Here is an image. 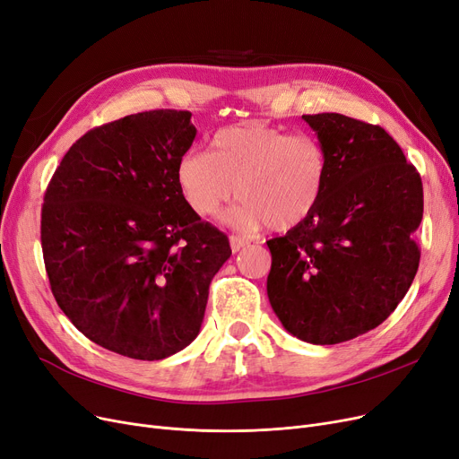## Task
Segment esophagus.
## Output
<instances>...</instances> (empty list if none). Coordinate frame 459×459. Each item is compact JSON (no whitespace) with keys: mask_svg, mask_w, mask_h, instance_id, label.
<instances>
[{"mask_svg":"<svg viewBox=\"0 0 459 459\" xmlns=\"http://www.w3.org/2000/svg\"><path fill=\"white\" fill-rule=\"evenodd\" d=\"M229 240H230V247H232V251H234V253L242 251V249L249 244V242L246 240V238H242V236H230Z\"/></svg>","mask_w":459,"mask_h":459,"instance_id":"1","label":"esophagus"}]
</instances>
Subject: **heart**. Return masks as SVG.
Returning a JSON list of instances; mask_svg holds the SVG:
<instances>
[{"label": "heart", "mask_w": 459, "mask_h": 459, "mask_svg": "<svg viewBox=\"0 0 459 459\" xmlns=\"http://www.w3.org/2000/svg\"><path fill=\"white\" fill-rule=\"evenodd\" d=\"M326 178L328 157L315 136L263 124L217 131L210 155L187 152L176 167L178 187L198 217L215 215L236 191L240 203L227 219L244 230L306 223L321 203Z\"/></svg>", "instance_id": "obj_1"}]
</instances>
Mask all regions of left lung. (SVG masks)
<instances>
[{
  "label": "left lung",
  "instance_id": "1",
  "mask_svg": "<svg viewBox=\"0 0 459 459\" xmlns=\"http://www.w3.org/2000/svg\"><path fill=\"white\" fill-rule=\"evenodd\" d=\"M302 117L326 152V187L306 223L266 242V289L289 333L335 345L377 328L403 300L420 263L424 191L383 127L335 112Z\"/></svg>",
  "mask_w": 459,
  "mask_h": 459
}]
</instances>
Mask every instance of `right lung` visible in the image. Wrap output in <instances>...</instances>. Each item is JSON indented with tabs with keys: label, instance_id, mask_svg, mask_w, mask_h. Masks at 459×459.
<instances>
[{
	"label": "right lung",
	"instance_id": "add662e5",
	"mask_svg": "<svg viewBox=\"0 0 459 459\" xmlns=\"http://www.w3.org/2000/svg\"><path fill=\"white\" fill-rule=\"evenodd\" d=\"M187 110L138 112L69 148L45 193L41 246L57 306L88 340L163 360L201 332L229 238L184 201Z\"/></svg>",
	"mask_w": 459,
	"mask_h": 459
}]
</instances>
